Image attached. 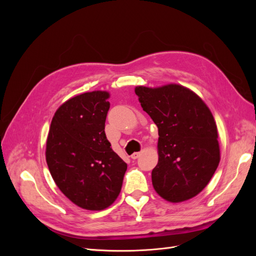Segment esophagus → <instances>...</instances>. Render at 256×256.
Segmentation results:
<instances>
[{
    "mask_svg": "<svg viewBox=\"0 0 256 256\" xmlns=\"http://www.w3.org/2000/svg\"><path fill=\"white\" fill-rule=\"evenodd\" d=\"M140 154H141V152H134L132 154H131V159L136 160V159H138V157H140Z\"/></svg>",
    "mask_w": 256,
    "mask_h": 256,
    "instance_id": "esophagus-1",
    "label": "esophagus"
}]
</instances>
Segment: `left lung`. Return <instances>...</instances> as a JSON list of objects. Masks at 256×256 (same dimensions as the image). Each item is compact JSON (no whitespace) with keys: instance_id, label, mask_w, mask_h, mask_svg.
Returning a JSON list of instances; mask_svg holds the SVG:
<instances>
[{"instance_id":"8db88e82","label":"left lung","mask_w":256,"mask_h":256,"mask_svg":"<svg viewBox=\"0 0 256 256\" xmlns=\"http://www.w3.org/2000/svg\"><path fill=\"white\" fill-rule=\"evenodd\" d=\"M143 110L158 127V164L152 182L168 202L202 191L218 168L220 152L214 116L196 94L182 85L136 88Z\"/></svg>"}]
</instances>
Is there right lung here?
I'll list each match as a JSON object with an SVG mask.
<instances>
[{
	"mask_svg": "<svg viewBox=\"0 0 256 256\" xmlns=\"http://www.w3.org/2000/svg\"><path fill=\"white\" fill-rule=\"evenodd\" d=\"M109 92L76 96L54 114L46 159L52 178L76 205L88 210L109 207L118 196L127 164L104 132Z\"/></svg>",
	"mask_w": 256,
	"mask_h": 256,
	"instance_id": "add662e5",
	"label": "right lung"
}]
</instances>
